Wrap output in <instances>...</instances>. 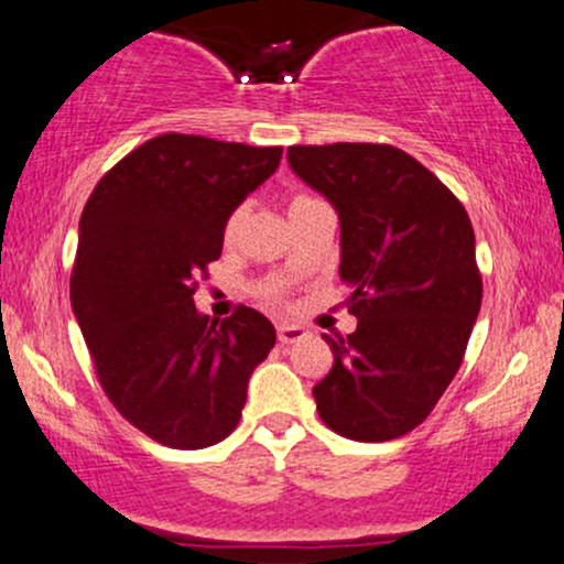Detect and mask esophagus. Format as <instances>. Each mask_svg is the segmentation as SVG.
<instances>
[{"instance_id":"obj_1","label":"esophagus","mask_w":564,"mask_h":564,"mask_svg":"<svg viewBox=\"0 0 564 564\" xmlns=\"http://www.w3.org/2000/svg\"><path fill=\"white\" fill-rule=\"evenodd\" d=\"M307 332H304L302 326H294V323H281L278 326V341L281 345H294V341H302Z\"/></svg>"}]
</instances>
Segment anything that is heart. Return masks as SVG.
Wrapping results in <instances>:
<instances>
[{
    "label": "heart",
    "mask_w": 564,
    "mask_h": 564,
    "mask_svg": "<svg viewBox=\"0 0 564 564\" xmlns=\"http://www.w3.org/2000/svg\"><path fill=\"white\" fill-rule=\"evenodd\" d=\"M310 200H315V198H310V196H294V198H291V204H289V212L300 209V206L310 204ZM241 219H243V209L232 212L230 219H228V230H225V232H228V238L236 236V230H238V225H241ZM268 296H273V300H278V296H281V289H270Z\"/></svg>",
    "instance_id": "b5f03b06"
}]
</instances>
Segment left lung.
I'll use <instances>...</instances> for the list:
<instances>
[{"instance_id":"8db88e82","label":"left lung","mask_w":564,"mask_h":564,"mask_svg":"<svg viewBox=\"0 0 564 564\" xmlns=\"http://www.w3.org/2000/svg\"><path fill=\"white\" fill-rule=\"evenodd\" d=\"M289 166L339 215V278L349 336L315 405L334 432L384 443L422 424L462 366L482 302L467 209L416 159L392 145H291Z\"/></svg>"}]
</instances>
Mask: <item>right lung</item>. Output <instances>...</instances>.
<instances>
[{"label":"right lung","instance_id":"right-lung-1","mask_svg":"<svg viewBox=\"0 0 564 564\" xmlns=\"http://www.w3.org/2000/svg\"><path fill=\"white\" fill-rule=\"evenodd\" d=\"M283 148L159 134L113 166L84 206L70 307L116 411L161 445L206 448L236 430L254 368L275 345L251 307L217 321L193 302L232 212Z\"/></svg>","mask_w":564,"mask_h":564}]
</instances>
